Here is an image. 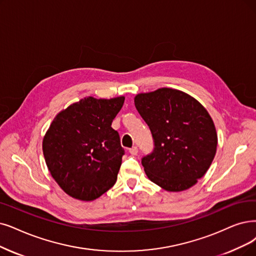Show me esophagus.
<instances>
[{"mask_svg": "<svg viewBox=\"0 0 256 256\" xmlns=\"http://www.w3.org/2000/svg\"><path fill=\"white\" fill-rule=\"evenodd\" d=\"M129 152H130V154H132V156H136L138 152V149L136 146H134V147L129 149Z\"/></svg>", "mask_w": 256, "mask_h": 256, "instance_id": "1", "label": "esophagus"}]
</instances>
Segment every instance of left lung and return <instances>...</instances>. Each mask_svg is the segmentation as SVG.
<instances>
[{
	"mask_svg": "<svg viewBox=\"0 0 256 256\" xmlns=\"http://www.w3.org/2000/svg\"><path fill=\"white\" fill-rule=\"evenodd\" d=\"M134 104L154 144L142 158L149 180L172 192L196 185L216 152V130L208 111L196 98L171 88L140 94Z\"/></svg>",
	"mask_w": 256,
	"mask_h": 256,
	"instance_id": "obj_1",
	"label": "left lung"
}]
</instances>
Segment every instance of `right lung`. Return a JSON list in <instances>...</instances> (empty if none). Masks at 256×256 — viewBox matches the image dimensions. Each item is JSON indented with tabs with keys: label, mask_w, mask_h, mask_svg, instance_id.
<instances>
[{
	"label": "right lung",
	"mask_w": 256,
	"mask_h": 256,
	"mask_svg": "<svg viewBox=\"0 0 256 256\" xmlns=\"http://www.w3.org/2000/svg\"><path fill=\"white\" fill-rule=\"evenodd\" d=\"M125 98H85L60 111L43 140L54 180L68 196L94 200L114 185L125 150L112 120Z\"/></svg>",
	"instance_id": "1"
}]
</instances>
